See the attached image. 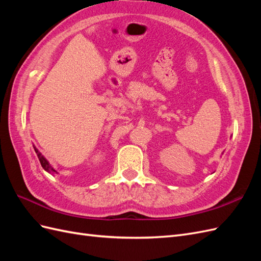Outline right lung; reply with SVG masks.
I'll return each instance as SVG.
<instances>
[{
    "mask_svg": "<svg viewBox=\"0 0 261 261\" xmlns=\"http://www.w3.org/2000/svg\"><path fill=\"white\" fill-rule=\"evenodd\" d=\"M34 149H35V151H36V153H37V155H38V158H39V161H40V163H41V165H42V168L46 171V172H49V173H58L57 171H55L51 165H50V163H49V161L45 159V158L39 152V150L34 146Z\"/></svg>",
    "mask_w": 261,
    "mask_h": 261,
    "instance_id": "add662e5",
    "label": "right lung"
}]
</instances>
